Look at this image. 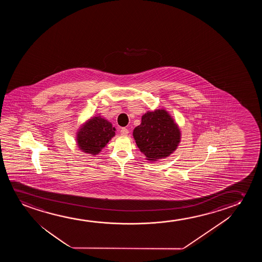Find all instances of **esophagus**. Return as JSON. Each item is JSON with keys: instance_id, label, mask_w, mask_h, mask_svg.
Returning a JSON list of instances; mask_svg holds the SVG:
<instances>
[{"instance_id": "1", "label": "esophagus", "mask_w": 262, "mask_h": 262, "mask_svg": "<svg viewBox=\"0 0 262 262\" xmlns=\"http://www.w3.org/2000/svg\"><path fill=\"white\" fill-rule=\"evenodd\" d=\"M120 133H121L122 135H127L129 133V129H126V128H122L121 130H120Z\"/></svg>"}]
</instances>
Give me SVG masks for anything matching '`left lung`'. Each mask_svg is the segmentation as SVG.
<instances>
[{"label":"left lung","mask_w":262,"mask_h":262,"mask_svg":"<svg viewBox=\"0 0 262 262\" xmlns=\"http://www.w3.org/2000/svg\"><path fill=\"white\" fill-rule=\"evenodd\" d=\"M133 138L147 160L157 161L167 158L176 150L181 132L165 109H158L142 116L140 125L133 130Z\"/></svg>","instance_id":"1"}]
</instances>
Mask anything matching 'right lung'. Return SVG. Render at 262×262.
Wrapping results in <instances>:
<instances>
[{
    "label": "right lung",
    "mask_w": 262,
    "mask_h": 262,
    "mask_svg": "<svg viewBox=\"0 0 262 262\" xmlns=\"http://www.w3.org/2000/svg\"><path fill=\"white\" fill-rule=\"evenodd\" d=\"M115 135V128L111 122L96 116L91 118L79 129L77 142L79 148L91 155H97Z\"/></svg>",
    "instance_id": "1"
}]
</instances>
